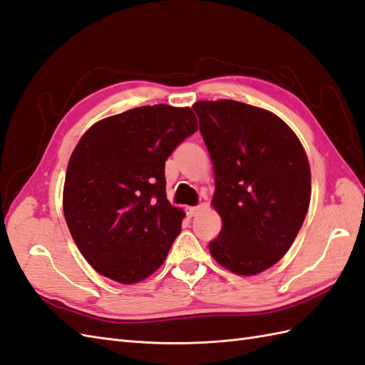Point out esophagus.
Masks as SVG:
<instances>
[{
  "label": "esophagus",
  "mask_w": 365,
  "mask_h": 365,
  "mask_svg": "<svg viewBox=\"0 0 365 365\" xmlns=\"http://www.w3.org/2000/svg\"><path fill=\"white\" fill-rule=\"evenodd\" d=\"M200 211V207H188L186 208V215H188L190 217H194Z\"/></svg>",
  "instance_id": "1"
}]
</instances>
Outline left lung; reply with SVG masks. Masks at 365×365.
Masks as SVG:
<instances>
[{"label":"left lung","instance_id":"left-lung-1","mask_svg":"<svg viewBox=\"0 0 365 365\" xmlns=\"http://www.w3.org/2000/svg\"><path fill=\"white\" fill-rule=\"evenodd\" d=\"M215 169L213 205L222 217L213 258L240 275L274 266L289 250L308 213L311 171L289 125L238 101L192 106Z\"/></svg>","mask_w":365,"mask_h":365}]
</instances>
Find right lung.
I'll return each mask as SVG.
<instances>
[{"label": "right lung", "instance_id": "right-lung-1", "mask_svg": "<svg viewBox=\"0 0 365 365\" xmlns=\"http://www.w3.org/2000/svg\"><path fill=\"white\" fill-rule=\"evenodd\" d=\"M197 130L191 108L158 104L91 125L73 150L65 221L101 275L133 284L162 266L185 213L166 199L165 163Z\"/></svg>", "mask_w": 365, "mask_h": 365}]
</instances>
